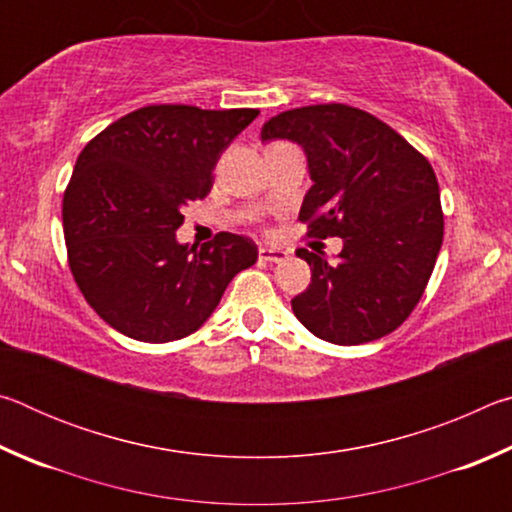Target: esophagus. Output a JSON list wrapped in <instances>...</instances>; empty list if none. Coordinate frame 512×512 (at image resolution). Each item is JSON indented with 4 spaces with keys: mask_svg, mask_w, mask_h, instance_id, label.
<instances>
[{
    "mask_svg": "<svg viewBox=\"0 0 512 512\" xmlns=\"http://www.w3.org/2000/svg\"><path fill=\"white\" fill-rule=\"evenodd\" d=\"M287 257H289V253H287V250H282V248H273V246L259 248V259H264V262L282 264Z\"/></svg>",
    "mask_w": 512,
    "mask_h": 512,
    "instance_id": "34e87169",
    "label": "esophagus"
}]
</instances>
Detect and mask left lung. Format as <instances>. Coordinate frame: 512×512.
<instances>
[{
	"instance_id": "1",
	"label": "left lung",
	"mask_w": 512,
	"mask_h": 512,
	"mask_svg": "<svg viewBox=\"0 0 512 512\" xmlns=\"http://www.w3.org/2000/svg\"><path fill=\"white\" fill-rule=\"evenodd\" d=\"M287 137L307 153L314 185L298 219L307 237H341L334 264L298 248L311 266L291 300L318 339L359 345L395 332L427 289L443 246V207L429 160L366 110L320 103L280 112L262 140Z\"/></svg>"
}]
</instances>
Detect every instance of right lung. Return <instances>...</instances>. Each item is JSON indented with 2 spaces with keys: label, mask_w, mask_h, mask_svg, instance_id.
Here are the masks:
<instances>
[{
  "label": "right lung",
  "mask_w": 512,
  "mask_h": 512,
  "mask_svg": "<svg viewBox=\"0 0 512 512\" xmlns=\"http://www.w3.org/2000/svg\"><path fill=\"white\" fill-rule=\"evenodd\" d=\"M259 115L155 103L112 121L81 151L63 196L67 262L88 305L124 336H189L239 271L257 262L248 237L219 232L180 246L183 205L210 194L214 164Z\"/></svg>",
  "instance_id": "1"
}]
</instances>
